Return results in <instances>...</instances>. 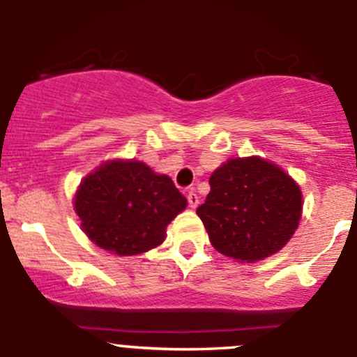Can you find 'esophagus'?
<instances>
[{
    "instance_id": "1",
    "label": "esophagus",
    "mask_w": 357,
    "mask_h": 357,
    "mask_svg": "<svg viewBox=\"0 0 357 357\" xmlns=\"http://www.w3.org/2000/svg\"><path fill=\"white\" fill-rule=\"evenodd\" d=\"M186 199H188L190 207H193V209H195V207L199 206V195H197V193L193 192V190H190L188 195H186Z\"/></svg>"
}]
</instances>
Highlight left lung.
<instances>
[{
	"mask_svg": "<svg viewBox=\"0 0 357 357\" xmlns=\"http://www.w3.org/2000/svg\"><path fill=\"white\" fill-rule=\"evenodd\" d=\"M197 214L211 244L237 261H258L291 238L302 216V192L284 171L258 157L231 158L209 179Z\"/></svg>",
	"mask_w": 357,
	"mask_h": 357,
	"instance_id": "obj_1",
	"label": "left lung"
}]
</instances>
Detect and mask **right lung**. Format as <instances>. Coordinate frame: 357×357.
I'll list each match as a JSON object with an SVG mask.
<instances>
[{
    "mask_svg": "<svg viewBox=\"0 0 357 357\" xmlns=\"http://www.w3.org/2000/svg\"><path fill=\"white\" fill-rule=\"evenodd\" d=\"M186 199L165 174L136 160H113L86 176L75 211L86 237L109 252L132 256L157 248Z\"/></svg>",
    "mask_w": 357,
    "mask_h": 357,
    "instance_id": "1",
    "label": "right lung"
}]
</instances>
